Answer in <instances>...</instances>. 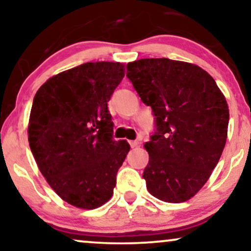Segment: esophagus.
<instances>
[{
	"label": "esophagus",
	"mask_w": 251,
	"mask_h": 251,
	"mask_svg": "<svg viewBox=\"0 0 251 251\" xmlns=\"http://www.w3.org/2000/svg\"><path fill=\"white\" fill-rule=\"evenodd\" d=\"M129 144H130V146H131V149H135V147H138V145H139V143L137 142V140H130Z\"/></svg>",
	"instance_id": "34e87169"
}]
</instances>
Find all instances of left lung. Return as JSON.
Here are the masks:
<instances>
[{
  "label": "left lung",
  "mask_w": 251,
  "mask_h": 251,
  "mask_svg": "<svg viewBox=\"0 0 251 251\" xmlns=\"http://www.w3.org/2000/svg\"><path fill=\"white\" fill-rule=\"evenodd\" d=\"M126 76L155 115L156 132L144 144L147 191L169 203L193 198L217 166L227 138V101L198 65L145 58L126 65Z\"/></svg>",
  "instance_id": "1"
}]
</instances>
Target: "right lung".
I'll return each mask as SVG.
<instances>
[{
	"label": "right lung",
	"mask_w": 251,
	"mask_h": 251,
	"mask_svg": "<svg viewBox=\"0 0 251 251\" xmlns=\"http://www.w3.org/2000/svg\"><path fill=\"white\" fill-rule=\"evenodd\" d=\"M123 77L122 63H85L53 75L34 97L30 151L48 184L73 207L91 210L113 195L130 145L113 139L107 101Z\"/></svg>",
	"instance_id": "add662e5"
}]
</instances>
